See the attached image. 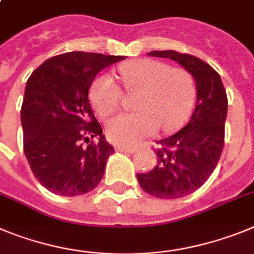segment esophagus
Instances as JSON below:
<instances>
[{"instance_id": "34e87169", "label": "esophagus", "mask_w": 254, "mask_h": 254, "mask_svg": "<svg viewBox=\"0 0 254 254\" xmlns=\"http://www.w3.org/2000/svg\"><path fill=\"white\" fill-rule=\"evenodd\" d=\"M116 150H118V152L129 153V154H132V153L136 152L135 148H127V147H116Z\"/></svg>"}]
</instances>
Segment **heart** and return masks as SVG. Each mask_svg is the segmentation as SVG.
I'll return each mask as SVG.
<instances>
[{"label": "heart", "mask_w": 254, "mask_h": 254, "mask_svg": "<svg viewBox=\"0 0 254 254\" xmlns=\"http://www.w3.org/2000/svg\"><path fill=\"white\" fill-rule=\"evenodd\" d=\"M119 74L127 91H139L134 104L138 113L120 114L107 123V136L113 143L131 147L154 135L159 127L172 131L186 122L195 101V84L184 68L144 58L123 64ZM90 100L96 113L109 116L122 104V87L102 73L91 83Z\"/></svg>", "instance_id": "obj_1"}]
</instances>
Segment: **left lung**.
Instances as JSON below:
<instances>
[{"label":"left lung","instance_id":"1","mask_svg":"<svg viewBox=\"0 0 254 254\" xmlns=\"http://www.w3.org/2000/svg\"><path fill=\"white\" fill-rule=\"evenodd\" d=\"M149 57L175 61L193 77L196 106L180 131L157 141V166L138 173L141 189L158 198H180L195 192L210 177L224 147L228 111L227 92L220 76L204 61L175 50H154Z\"/></svg>","mask_w":254,"mask_h":254}]
</instances>
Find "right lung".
<instances>
[{
	"instance_id": "1",
	"label": "right lung",
	"mask_w": 254,
	"mask_h": 254,
	"mask_svg": "<svg viewBox=\"0 0 254 254\" xmlns=\"http://www.w3.org/2000/svg\"><path fill=\"white\" fill-rule=\"evenodd\" d=\"M125 58L70 52L45 61L27 79L21 107L24 152L36 180L50 192L83 195L102 180L115 150L93 115L88 91L100 70ZM96 136L99 141L90 143Z\"/></svg>"
}]
</instances>
